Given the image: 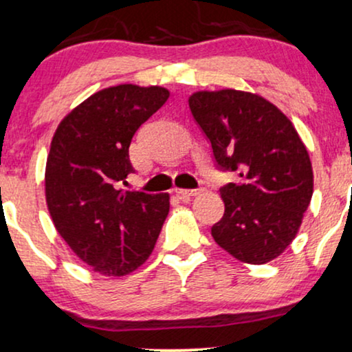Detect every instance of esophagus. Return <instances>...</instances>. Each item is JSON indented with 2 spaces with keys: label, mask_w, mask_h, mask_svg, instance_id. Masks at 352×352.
<instances>
[{
  "label": "esophagus",
  "mask_w": 352,
  "mask_h": 352,
  "mask_svg": "<svg viewBox=\"0 0 352 352\" xmlns=\"http://www.w3.org/2000/svg\"><path fill=\"white\" fill-rule=\"evenodd\" d=\"M202 189H176V196L179 199H189L201 194Z\"/></svg>",
  "instance_id": "1"
}]
</instances>
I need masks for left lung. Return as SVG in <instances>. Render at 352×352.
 Returning a JSON list of instances; mask_svg holds the SVG:
<instances>
[{"label":"left lung","instance_id":"left-lung-1","mask_svg":"<svg viewBox=\"0 0 352 352\" xmlns=\"http://www.w3.org/2000/svg\"><path fill=\"white\" fill-rule=\"evenodd\" d=\"M189 109L217 166L240 176L220 188L225 214L212 236L243 263L272 261L296 238L314 194L310 156L296 127L274 104L246 91H197Z\"/></svg>","mask_w":352,"mask_h":352}]
</instances>
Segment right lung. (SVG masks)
<instances>
[{
  "mask_svg": "<svg viewBox=\"0 0 352 352\" xmlns=\"http://www.w3.org/2000/svg\"><path fill=\"white\" fill-rule=\"evenodd\" d=\"M162 86L119 85L94 93L55 130L45 199L60 236L98 274H130L148 259L169 212V194L117 189L133 173L129 146L164 102Z\"/></svg>",
  "mask_w": 352,
  "mask_h": 352,
  "instance_id": "1",
  "label": "right lung"
}]
</instances>
